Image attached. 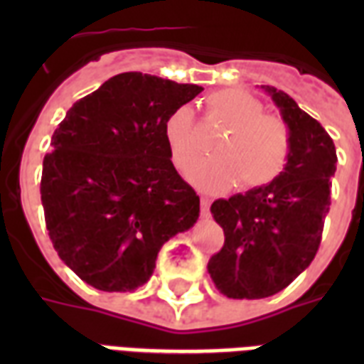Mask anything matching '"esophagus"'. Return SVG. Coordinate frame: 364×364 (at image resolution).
Here are the masks:
<instances>
[{
  "mask_svg": "<svg viewBox=\"0 0 364 364\" xmlns=\"http://www.w3.org/2000/svg\"><path fill=\"white\" fill-rule=\"evenodd\" d=\"M210 205H211L210 198H205V196H202V198H200V210H202V215L204 217L210 215Z\"/></svg>",
  "mask_w": 364,
  "mask_h": 364,
  "instance_id": "1",
  "label": "esophagus"
}]
</instances>
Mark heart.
Masks as SVG:
<instances>
[{
  "label": "heart",
  "instance_id": "b5f03b06",
  "mask_svg": "<svg viewBox=\"0 0 364 364\" xmlns=\"http://www.w3.org/2000/svg\"><path fill=\"white\" fill-rule=\"evenodd\" d=\"M205 115L211 126L225 134L217 145L221 159L200 162L188 171V181L205 193H223L236 181L242 191L266 187L282 176L293 153L291 128L283 119L266 115L264 105L243 90H217L205 100ZM170 159L185 171L204 151L194 113L181 105L170 113L164 124Z\"/></svg>",
  "mask_w": 364,
  "mask_h": 364
}]
</instances>
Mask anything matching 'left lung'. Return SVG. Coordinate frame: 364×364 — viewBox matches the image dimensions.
<instances>
[{
	"label": "left lung",
	"mask_w": 364,
	"mask_h": 364,
	"mask_svg": "<svg viewBox=\"0 0 364 364\" xmlns=\"http://www.w3.org/2000/svg\"><path fill=\"white\" fill-rule=\"evenodd\" d=\"M264 90L291 128L293 153L276 181L211 204L225 245L210 259L208 272L228 299L272 296L310 266L321 243L338 162L333 139L316 119L283 90Z\"/></svg>",
	"instance_id": "left-lung-1"
}]
</instances>
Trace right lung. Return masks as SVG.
<instances>
[{
	"instance_id": "add662e5",
	"label": "right lung",
	"mask_w": 364,
	"mask_h": 364,
	"mask_svg": "<svg viewBox=\"0 0 364 364\" xmlns=\"http://www.w3.org/2000/svg\"><path fill=\"white\" fill-rule=\"evenodd\" d=\"M198 85L128 71L73 104L45 154L41 202L56 253L82 282L126 293L147 283L156 255L200 215L173 168L164 124Z\"/></svg>"
}]
</instances>
